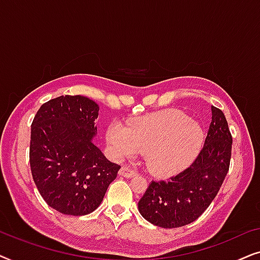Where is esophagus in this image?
<instances>
[{"label":"esophagus","mask_w":260,"mask_h":260,"mask_svg":"<svg viewBox=\"0 0 260 260\" xmlns=\"http://www.w3.org/2000/svg\"><path fill=\"white\" fill-rule=\"evenodd\" d=\"M119 175L126 177V179H130V177H134L136 175V173H135V170L129 168V167H122L119 170Z\"/></svg>","instance_id":"34e87169"}]
</instances>
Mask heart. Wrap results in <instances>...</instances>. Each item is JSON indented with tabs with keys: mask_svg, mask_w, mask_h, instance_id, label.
Masks as SVG:
<instances>
[{
	"mask_svg": "<svg viewBox=\"0 0 260 260\" xmlns=\"http://www.w3.org/2000/svg\"><path fill=\"white\" fill-rule=\"evenodd\" d=\"M106 143L117 159L145 152L152 173L172 175L198 157L205 143V131L186 113L170 110L142 117L127 126L111 123L106 130Z\"/></svg>",
	"mask_w": 260,
	"mask_h": 260,
	"instance_id": "1",
	"label": "heart"
}]
</instances>
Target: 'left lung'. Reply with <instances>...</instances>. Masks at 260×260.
Returning a JSON list of instances; mask_svg holds the SVG:
<instances>
[{
    "mask_svg": "<svg viewBox=\"0 0 260 260\" xmlns=\"http://www.w3.org/2000/svg\"><path fill=\"white\" fill-rule=\"evenodd\" d=\"M212 122L205 145L193 165L168 181H152L138 202L152 225L176 229L193 222L218 194L229 172L232 136L221 110L211 106Z\"/></svg>",
    "mask_w": 260,
    "mask_h": 260,
    "instance_id": "8db88e82",
    "label": "left lung"
}]
</instances>
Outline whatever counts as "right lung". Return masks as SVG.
Returning <instances> with one entry per match:
<instances>
[{"label":"right lung","instance_id":"right-lung-1","mask_svg":"<svg viewBox=\"0 0 260 260\" xmlns=\"http://www.w3.org/2000/svg\"><path fill=\"white\" fill-rule=\"evenodd\" d=\"M99 106L83 95H61L39 109L31 123L29 162L49 207L81 216L99 207L120 166L93 143Z\"/></svg>","mask_w":260,"mask_h":260}]
</instances>
